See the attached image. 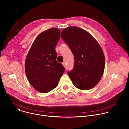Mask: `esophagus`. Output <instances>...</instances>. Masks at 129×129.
Segmentation results:
<instances>
[{
    "label": "esophagus",
    "instance_id": "esophagus-1",
    "mask_svg": "<svg viewBox=\"0 0 129 129\" xmlns=\"http://www.w3.org/2000/svg\"><path fill=\"white\" fill-rule=\"evenodd\" d=\"M62 64H63V65L64 66V67L66 68V63H65V62H63V63H62Z\"/></svg>",
    "mask_w": 129,
    "mask_h": 129
}]
</instances>
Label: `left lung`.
<instances>
[{
  "label": "left lung",
  "instance_id": "left-lung-1",
  "mask_svg": "<svg viewBox=\"0 0 129 129\" xmlns=\"http://www.w3.org/2000/svg\"><path fill=\"white\" fill-rule=\"evenodd\" d=\"M61 37L74 56L73 68L67 72L73 85L81 90L93 88L101 79L105 68L101 47L89 33L77 26L65 28Z\"/></svg>",
  "mask_w": 129,
  "mask_h": 129
}]
</instances>
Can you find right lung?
<instances>
[{
    "label": "right lung",
    "mask_w": 129,
    "mask_h": 129,
    "mask_svg": "<svg viewBox=\"0 0 129 129\" xmlns=\"http://www.w3.org/2000/svg\"><path fill=\"white\" fill-rule=\"evenodd\" d=\"M60 31L52 28L40 34L34 41L27 56L25 71L31 86L41 93L56 88L65 71L63 65L56 60L55 49Z\"/></svg>",
    "instance_id": "obj_1"
}]
</instances>
